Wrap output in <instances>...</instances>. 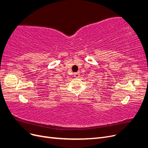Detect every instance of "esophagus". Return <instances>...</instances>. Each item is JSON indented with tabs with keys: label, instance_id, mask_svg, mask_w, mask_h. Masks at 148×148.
Wrapping results in <instances>:
<instances>
[{
	"label": "esophagus",
	"instance_id": "esophagus-1",
	"mask_svg": "<svg viewBox=\"0 0 148 148\" xmlns=\"http://www.w3.org/2000/svg\"><path fill=\"white\" fill-rule=\"evenodd\" d=\"M74 76H75V77H76V78H78L79 77V73L78 72L75 73H74Z\"/></svg>",
	"mask_w": 148,
	"mask_h": 148
}]
</instances>
